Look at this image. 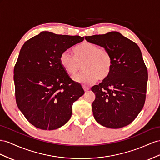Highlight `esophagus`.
I'll return each instance as SVG.
<instances>
[{
	"label": "esophagus",
	"mask_w": 160,
	"mask_h": 160,
	"mask_svg": "<svg viewBox=\"0 0 160 160\" xmlns=\"http://www.w3.org/2000/svg\"><path fill=\"white\" fill-rule=\"evenodd\" d=\"M83 89H84V90L85 91V92H86V91H88L90 88H89V87H87V86H83Z\"/></svg>",
	"instance_id": "esophagus-1"
}]
</instances>
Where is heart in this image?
Listing matches in <instances>:
<instances>
[{
    "mask_svg": "<svg viewBox=\"0 0 160 160\" xmlns=\"http://www.w3.org/2000/svg\"><path fill=\"white\" fill-rule=\"evenodd\" d=\"M74 56L68 51L60 56L62 67L68 74L74 75L83 65L84 71L74 77L78 82L88 85L98 78L104 79L109 74L112 65L110 53L97 45L84 42L74 49Z\"/></svg>",
    "mask_w": 160,
    "mask_h": 160,
    "instance_id": "heart-1",
    "label": "heart"
}]
</instances>
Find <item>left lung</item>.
Returning a JSON list of instances; mask_svg holds the SVG:
<instances>
[{"label": "left lung", "mask_w": 160, "mask_h": 160, "mask_svg": "<svg viewBox=\"0 0 160 160\" xmlns=\"http://www.w3.org/2000/svg\"><path fill=\"white\" fill-rule=\"evenodd\" d=\"M85 39L107 49L112 61L109 74L91 88L96 95L92 104L95 120L111 129L129 125L143 107L148 79L139 46L117 31Z\"/></svg>", "instance_id": "1"}]
</instances>
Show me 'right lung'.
I'll use <instances>...</instances> for the list:
<instances>
[{"label":"right lung","mask_w":160,"mask_h":160,"mask_svg":"<svg viewBox=\"0 0 160 160\" xmlns=\"http://www.w3.org/2000/svg\"><path fill=\"white\" fill-rule=\"evenodd\" d=\"M84 39L43 31L21 48L14 68L16 102L37 128L53 130L65 125L71 118L73 103L84 94L60 63L63 52Z\"/></svg>","instance_id":"1"}]
</instances>
